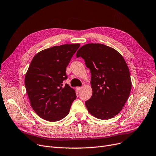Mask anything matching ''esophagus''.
I'll use <instances>...</instances> for the list:
<instances>
[{"label": "esophagus", "mask_w": 156, "mask_h": 156, "mask_svg": "<svg viewBox=\"0 0 156 156\" xmlns=\"http://www.w3.org/2000/svg\"><path fill=\"white\" fill-rule=\"evenodd\" d=\"M82 88H83V87H76V89L78 91H80L82 89Z\"/></svg>", "instance_id": "1"}]
</instances>
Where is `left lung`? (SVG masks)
<instances>
[{"mask_svg": "<svg viewBox=\"0 0 156 156\" xmlns=\"http://www.w3.org/2000/svg\"><path fill=\"white\" fill-rule=\"evenodd\" d=\"M84 59L91 74L93 95L85 101L89 112L100 119H108L122 110L130 93L129 67L122 55L101 44H87L80 48L76 57Z\"/></svg>", "mask_w": 156, "mask_h": 156, "instance_id": "left-lung-1", "label": "left lung"}]
</instances>
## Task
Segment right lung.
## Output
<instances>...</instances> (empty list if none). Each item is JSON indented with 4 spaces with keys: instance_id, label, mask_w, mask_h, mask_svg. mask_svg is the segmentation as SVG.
I'll return each instance as SVG.
<instances>
[{
    "instance_id": "right-lung-1",
    "label": "right lung",
    "mask_w": 156,
    "mask_h": 156,
    "mask_svg": "<svg viewBox=\"0 0 156 156\" xmlns=\"http://www.w3.org/2000/svg\"><path fill=\"white\" fill-rule=\"evenodd\" d=\"M80 45L53 46L33 57L26 74L25 86L31 106L41 118L57 122L69 114L76 95L63 82L67 78L66 67Z\"/></svg>"
}]
</instances>
